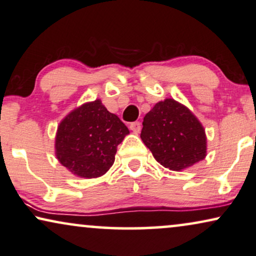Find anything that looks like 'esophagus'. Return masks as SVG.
<instances>
[{
  "mask_svg": "<svg viewBox=\"0 0 256 256\" xmlns=\"http://www.w3.org/2000/svg\"><path fill=\"white\" fill-rule=\"evenodd\" d=\"M130 128H131L132 131L134 132V134H138V132L140 131V128H142L140 122H131V124H130Z\"/></svg>",
  "mask_w": 256,
  "mask_h": 256,
  "instance_id": "obj_1",
  "label": "esophagus"
}]
</instances>
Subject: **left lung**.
Instances as JSON below:
<instances>
[{
    "label": "left lung",
    "instance_id": "8db88e82",
    "mask_svg": "<svg viewBox=\"0 0 256 256\" xmlns=\"http://www.w3.org/2000/svg\"><path fill=\"white\" fill-rule=\"evenodd\" d=\"M142 140L164 168L180 171L206 156V134L192 112L174 100L156 103L142 122Z\"/></svg>",
    "mask_w": 256,
    "mask_h": 256
}]
</instances>
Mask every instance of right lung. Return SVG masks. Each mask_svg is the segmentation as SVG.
<instances>
[{"mask_svg":"<svg viewBox=\"0 0 256 256\" xmlns=\"http://www.w3.org/2000/svg\"><path fill=\"white\" fill-rule=\"evenodd\" d=\"M130 134L100 100L82 105L63 119L56 136V156L80 178H97L114 162L117 146Z\"/></svg>","mask_w":256,"mask_h":256,"instance_id":"add662e5","label":"right lung"}]
</instances>
